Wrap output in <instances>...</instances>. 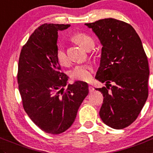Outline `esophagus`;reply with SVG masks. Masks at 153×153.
Listing matches in <instances>:
<instances>
[{"instance_id": "obj_1", "label": "esophagus", "mask_w": 153, "mask_h": 153, "mask_svg": "<svg viewBox=\"0 0 153 153\" xmlns=\"http://www.w3.org/2000/svg\"><path fill=\"white\" fill-rule=\"evenodd\" d=\"M88 90H89V92H93L94 90V88H93L92 86H91V85H89V86H88Z\"/></svg>"}]
</instances>
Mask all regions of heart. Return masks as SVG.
<instances>
[{
  "mask_svg": "<svg viewBox=\"0 0 153 153\" xmlns=\"http://www.w3.org/2000/svg\"><path fill=\"white\" fill-rule=\"evenodd\" d=\"M73 39L85 49L88 47L89 44L94 43V40L91 36L85 33H82V32H79L74 34ZM56 56L60 65L65 66L69 64V59L65 51V45L62 42L58 43L56 46ZM93 67L91 65H79L74 67L70 71V76L72 79H76V80L88 81L91 79Z\"/></svg>",
  "mask_w": 153,
  "mask_h": 153,
  "instance_id": "obj_1",
  "label": "heart"
}]
</instances>
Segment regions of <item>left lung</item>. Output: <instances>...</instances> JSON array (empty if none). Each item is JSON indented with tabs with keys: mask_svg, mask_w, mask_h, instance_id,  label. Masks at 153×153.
Listing matches in <instances>:
<instances>
[{
	"mask_svg": "<svg viewBox=\"0 0 153 153\" xmlns=\"http://www.w3.org/2000/svg\"><path fill=\"white\" fill-rule=\"evenodd\" d=\"M85 25L103 46L95 76L106 85L96 88L104 96L100 117L112 128L123 129L136 120L148 97L149 70L142 42L134 27L120 20Z\"/></svg>",
	"mask_w": 153,
	"mask_h": 153,
	"instance_id": "left-lung-1",
	"label": "left lung"
}]
</instances>
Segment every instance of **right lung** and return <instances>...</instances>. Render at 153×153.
<instances>
[{
  "label": "right lung",
  "instance_id": "obj_1",
  "mask_svg": "<svg viewBox=\"0 0 153 153\" xmlns=\"http://www.w3.org/2000/svg\"><path fill=\"white\" fill-rule=\"evenodd\" d=\"M70 25L43 24L23 46L18 65L19 90L23 107L42 131L59 134L74 123L78 109L88 94L82 81L67 85L56 56L58 31Z\"/></svg>",
  "mask_w": 153,
  "mask_h": 153
}]
</instances>
